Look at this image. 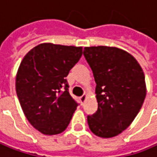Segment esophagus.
Segmentation results:
<instances>
[{
	"instance_id": "esophagus-1",
	"label": "esophagus",
	"mask_w": 157,
	"mask_h": 157,
	"mask_svg": "<svg viewBox=\"0 0 157 157\" xmlns=\"http://www.w3.org/2000/svg\"><path fill=\"white\" fill-rule=\"evenodd\" d=\"M79 98H80V101H81V103L83 104V103L85 102V100H86V94H84L83 95H81Z\"/></svg>"
}]
</instances>
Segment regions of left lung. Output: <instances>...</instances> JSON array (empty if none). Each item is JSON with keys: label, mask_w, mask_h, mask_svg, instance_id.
I'll return each instance as SVG.
<instances>
[{"label": "left lung", "mask_w": 157, "mask_h": 157, "mask_svg": "<svg viewBox=\"0 0 157 157\" xmlns=\"http://www.w3.org/2000/svg\"><path fill=\"white\" fill-rule=\"evenodd\" d=\"M83 54L93 71L98 103L95 113L87 116L89 129L101 138L115 137L131 124L144 103V72L131 54L117 47H85Z\"/></svg>", "instance_id": "obj_1"}]
</instances>
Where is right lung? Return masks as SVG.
Listing matches in <instances>:
<instances>
[{
  "label": "right lung",
  "instance_id": "add662e5",
  "mask_svg": "<svg viewBox=\"0 0 157 157\" xmlns=\"http://www.w3.org/2000/svg\"><path fill=\"white\" fill-rule=\"evenodd\" d=\"M82 55V47L40 44L28 52L16 76V92L30 124L44 135L68 127L78 104L69 93L66 77Z\"/></svg>",
  "mask_w": 157,
  "mask_h": 157
}]
</instances>
